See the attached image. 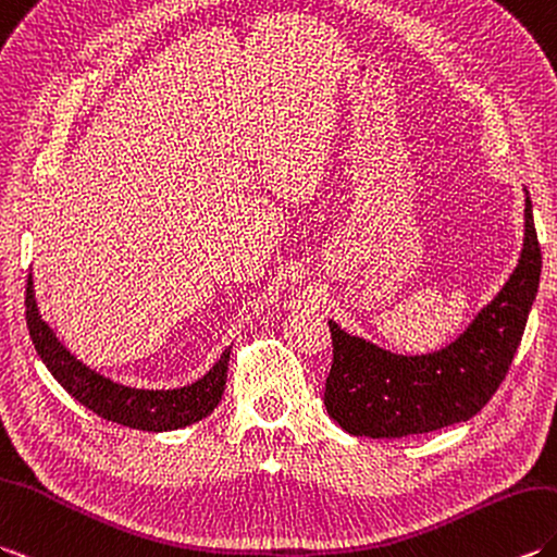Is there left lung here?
<instances>
[{"label": "left lung", "instance_id": "left-lung-1", "mask_svg": "<svg viewBox=\"0 0 557 557\" xmlns=\"http://www.w3.org/2000/svg\"><path fill=\"white\" fill-rule=\"evenodd\" d=\"M541 280V247L524 189V244L512 275L456 342L434 354L400 356L354 337L330 320L334 360L325 408L344 432L400 438L465 422L506 380Z\"/></svg>", "mask_w": 557, "mask_h": 557}]
</instances>
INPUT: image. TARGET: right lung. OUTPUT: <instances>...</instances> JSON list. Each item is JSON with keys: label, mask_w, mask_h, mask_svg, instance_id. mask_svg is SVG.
Masks as SVG:
<instances>
[{"label": "right lung", "mask_w": 557, "mask_h": 557, "mask_svg": "<svg viewBox=\"0 0 557 557\" xmlns=\"http://www.w3.org/2000/svg\"><path fill=\"white\" fill-rule=\"evenodd\" d=\"M25 320H28L35 351L47 370L54 374V380L77 404L97 412L103 420L141 432L183 430V426L211 416L223 398L232 346L225 348L215 366L197 382L177 386V389H137V386L103 377L101 372L85 366L61 344L57 332L42 320L40 308H37L33 273L28 275V289H25Z\"/></svg>", "instance_id": "add662e5"}]
</instances>
